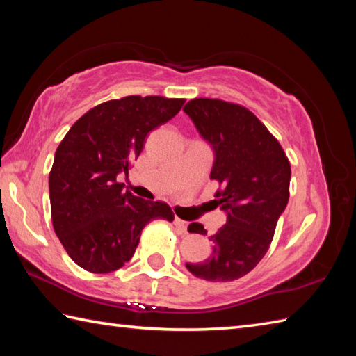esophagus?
I'll use <instances>...</instances> for the list:
<instances>
[{"mask_svg":"<svg viewBox=\"0 0 356 356\" xmlns=\"http://www.w3.org/2000/svg\"><path fill=\"white\" fill-rule=\"evenodd\" d=\"M174 226H176V228H177V231H179V232L186 234V229H188V223H186L185 220H182V218H179V217L174 218Z\"/></svg>","mask_w":356,"mask_h":356,"instance_id":"esophagus-1","label":"esophagus"}]
</instances>
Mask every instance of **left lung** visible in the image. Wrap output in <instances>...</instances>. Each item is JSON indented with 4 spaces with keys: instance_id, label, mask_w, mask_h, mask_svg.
I'll list each match as a JSON object with an SVG mask.
<instances>
[{
    "instance_id": "8db88e82",
    "label": "left lung",
    "mask_w": 356,
    "mask_h": 356,
    "mask_svg": "<svg viewBox=\"0 0 356 356\" xmlns=\"http://www.w3.org/2000/svg\"><path fill=\"white\" fill-rule=\"evenodd\" d=\"M184 111L216 151L211 179L226 223L209 240L213 254L188 270L208 282H234L251 272L268 252L278 217L289 200L291 163L280 142L243 105L195 97ZM190 232L207 234L202 223Z\"/></svg>"
}]
</instances>
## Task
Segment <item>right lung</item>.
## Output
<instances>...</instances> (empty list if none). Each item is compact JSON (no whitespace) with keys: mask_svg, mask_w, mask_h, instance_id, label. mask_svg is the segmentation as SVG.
Wrapping results in <instances>:
<instances>
[{"mask_svg":"<svg viewBox=\"0 0 356 356\" xmlns=\"http://www.w3.org/2000/svg\"><path fill=\"white\" fill-rule=\"evenodd\" d=\"M185 99L125 96L96 105L64 136L49 174L53 229L70 259L93 274L122 268L148 222L174 213L165 202L122 191L128 172L151 130L168 122Z\"/></svg>","mask_w":356,"mask_h":356,"instance_id":"right-lung-1","label":"right lung"}]
</instances>
